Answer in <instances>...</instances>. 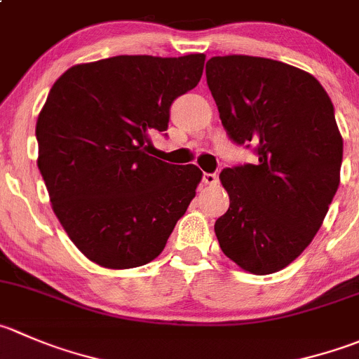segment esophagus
<instances>
[{
	"mask_svg": "<svg viewBox=\"0 0 359 359\" xmlns=\"http://www.w3.org/2000/svg\"><path fill=\"white\" fill-rule=\"evenodd\" d=\"M203 182L207 184V186H217L219 177L215 175V173H205V175H203Z\"/></svg>",
	"mask_w": 359,
	"mask_h": 359,
	"instance_id": "esophagus-1",
	"label": "esophagus"
}]
</instances>
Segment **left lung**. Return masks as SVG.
<instances>
[{"label":"left lung","mask_w":359,"mask_h":359,"mask_svg":"<svg viewBox=\"0 0 359 359\" xmlns=\"http://www.w3.org/2000/svg\"><path fill=\"white\" fill-rule=\"evenodd\" d=\"M207 83L231 140L257 152L256 165L219 175L229 208L215 236L242 270L276 273L307 249L339 189L344 140L333 103L311 73L266 57L215 55Z\"/></svg>","instance_id":"obj_1"}]
</instances>
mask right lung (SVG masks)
Instances as JSON below:
<instances>
[{
  "mask_svg": "<svg viewBox=\"0 0 359 359\" xmlns=\"http://www.w3.org/2000/svg\"><path fill=\"white\" fill-rule=\"evenodd\" d=\"M203 65L205 54L116 55L72 66L52 86L36 121V163L52 210L93 263H151L196 196L201 170L149 149Z\"/></svg>",
  "mask_w": 359,
  "mask_h": 359,
  "instance_id": "add662e5",
  "label": "right lung"
}]
</instances>
